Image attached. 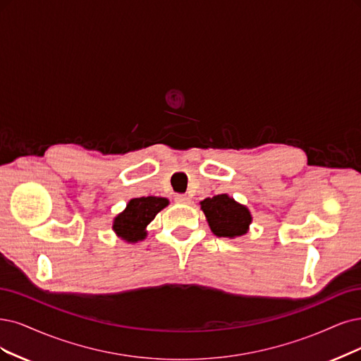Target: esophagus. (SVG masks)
I'll list each match as a JSON object with an SVG mask.
<instances>
[{
  "label": "esophagus",
  "mask_w": 361,
  "mask_h": 361,
  "mask_svg": "<svg viewBox=\"0 0 361 361\" xmlns=\"http://www.w3.org/2000/svg\"><path fill=\"white\" fill-rule=\"evenodd\" d=\"M176 202L177 204H190V197L188 195H177Z\"/></svg>",
  "instance_id": "1"
}]
</instances>
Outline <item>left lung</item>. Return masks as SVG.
I'll return each mask as SVG.
<instances>
[{
	"instance_id": "left-lung-1",
	"label": "left lung",
	"mask_w": 361,
	"mask_h": 361,
	"mask_svg": "<svg viewBox=\"0 0 361 361\" xmlns=\"http://www.w3.org/2000/svg\"><path fill=\"white\" fill-rule=\"evenodd\" d=\"M201 209L211 232L219 238L244 236L250 231L252 216L250 209L236 202L228 193L207 197L201 201Z\"/></svg>"
}]
</instances>
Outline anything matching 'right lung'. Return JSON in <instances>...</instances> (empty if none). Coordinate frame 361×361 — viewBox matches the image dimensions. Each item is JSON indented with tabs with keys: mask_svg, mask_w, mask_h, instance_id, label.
<instances>
[{
	"mask_svg": "<svg viewBox=\"0 0 361 361\" xmlns=\"http://www.w3.org/2000/svg\"><path fill=\"white\" fill-rule=\"evenodd\" d=\"M169 205L166 197H133L126 208L113 219L114 233L129 244H137L147 238V226L154 220L159 211Z\"/></svg>",
	"mask_w": 361,
	"mask_h": 361,
	"instance_id": "obj_1",
	"label": "right lung"
}]
</instances>
